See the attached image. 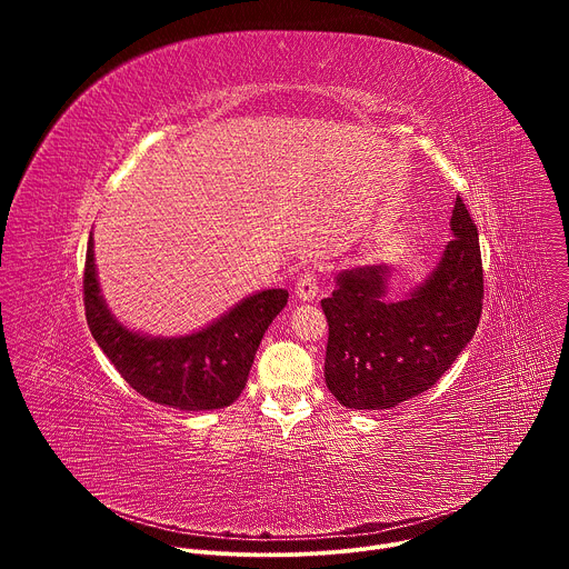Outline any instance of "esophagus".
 I'll return each mask as SVG.
<instances>
[{
  "instance_id": "1",
  "label": "esophagus",
  "mask_w": 569,
  "mask_h": 569,
  "mask_svg": "<svg viewBox=\"0 0 569 569\" xmlns=\"http://www.w3.org/2000/svg\"><path fill=\"white\" fill-rule=\"evenodd\" d=\"M319 277H317V272L315 270H303L301 274H299V279H297V283H295V292H297V297L301 299V301H310V299H315V295H317V290H319Z\"/></svg>"
}]
</instances>
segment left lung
Wrapping results in <instances>:
<instances>
[{
    "mask_svg": "<svg viewBox=\"0 0 569 569\" xmlns=\"http://www.w3.org/2000/svg\"><path fill=\"white\" fill-rule=\"evenodd\" d=\"M452 238L432 277L408 299H385L387 266L338 277L321 299L329 321L323 378L351 410H389L428 391L472 340L483 306L479 236L457 196Z\"/></svg>",
    "mask_w": 569,
    "mask_h": 569,
    "instance_id": "obj_1",
    "label": "left lung"
}]
</instances>
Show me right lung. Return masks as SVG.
Here are the masks:
<instances>
[{"label": "right lung", "mask_w": 569, "mask_h": 569, "mask_svg": "<svg viewBox=\"0 0 569 569\" xmlns=\"http://www.w3.org/2000/svg\"><path fill=\"white\" fill-rule=\"evenodd\" d=\"M83 301L94 340L137 393L176 410L202 412L227 408L246 389L263 333L288 303V292L274 288L252 295L209 329L187 338H146L123 329L108 312L90 238Z\"/></svg>", "instance_id": "right-lung-1"}]
</instances>
